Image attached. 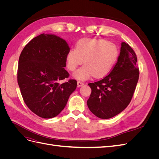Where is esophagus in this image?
Returning <instances> with one entry per match:
<instances>
[{"label":"esophagus","instance_id":"34e87169","mask_svg":"<svg viewBox=\"0 0 159 159\" xmlns=\"http://www.w3.org/2000/svg\"><path fill=\"white\" fill-rule=\"evenodd\" d=\"M84 84V83L82 82V81H78V87H81V86H82Z\"/></svg>","mask_w":159,"mask_h":159}]
</instances>
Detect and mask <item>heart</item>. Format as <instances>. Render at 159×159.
<instances>
[{
    "label": "heart",
    "mask_w": 159,
    "mask_h": 159,
    "mask_svg": "<svg viewBox=\"0 0 159 159\" xmlns=\"http://www.w3.org/2000/svg\"><path fill=\"white\" fill-rule=\"evenodd\" d=\"M119 56L117 46L105 39L83 38L66 54V66L71 71L83 63L74 74L75 78L85 80L93 75L95 78L106 76L112 70Z\"/></svg>",
    "instance_id": "b5f03b06"
}]
</instances>
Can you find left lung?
<instances>
[{"label": "left lung", "instance_id": "obj_1", "mask_svg": "<svg viewBox=\"0 0 159 159\" xmlns=\"http://www.w3.org/2000/svg\"><path fill=\"white\" fill-rule=\"evenodd\" d=\"M137 57L132 48L121 43L117 63L103 79L89 83L91 93L87 104L100 119H109L120 113L131 102L139 80Z\"/></svg>", "mask_w": 159, "mask_h": 159}]
</instances>
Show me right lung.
<instances>
[{"label":"right lung","mask_w":159,"mask_h":159,"mask_svg":"<svg viewBox=\"0 0 159 159\" xmlns=\"http://www.w3.org/2000/svg\"><path fill=\"white\" fill-rule=\"evenodd\" d=\"M67 42L54 34L34 38L19 57L17 80L24 102L30 111L42 118L57 116L66 105L77 87V81L68 78Z\"/></svg>","instance_id":"right-lung-1"}]
</instances>
